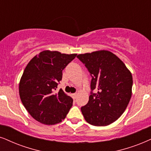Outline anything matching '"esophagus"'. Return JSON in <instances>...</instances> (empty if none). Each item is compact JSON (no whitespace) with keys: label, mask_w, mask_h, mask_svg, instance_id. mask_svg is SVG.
Returning <instances> with one entry per match:
<instances>
[{"label":"esophagus","mask_w":151,"mask_h":151,"mask_svg":"<svg viewBox=\"0 0 151 151\" xmlns=\"http://www.w3.org/2000/svg\"><path fill=\"white\" fill-rule=\"evenodd\" d=\"M72 97H73V98L75 99V98H77V93H73V94H72Z\"/></svg>","instance_id":"obj_1"}]
</instances>
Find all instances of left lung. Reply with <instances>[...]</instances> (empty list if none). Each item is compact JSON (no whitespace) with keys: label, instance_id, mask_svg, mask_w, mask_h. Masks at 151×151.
Listing matches in <instances>:
<instances>
[{"label":"left lung","instance_id":"8db88e82","mask_svg":"<svg viewBox=\"0 0 151 151\" xmlns=\"http://www.w3.org/2000/svg\"><path fill=\"white\" fill-rule=\"evenodd\" d=\"M92 80L91 90L98 93L89 96L87 104L81 108L87 123L95 126H106L121 116L132 96V76L124 63L114 53L100 50L79 54Z\"/></svg>","mask_w":151,"mask_h":151}]
</instances>
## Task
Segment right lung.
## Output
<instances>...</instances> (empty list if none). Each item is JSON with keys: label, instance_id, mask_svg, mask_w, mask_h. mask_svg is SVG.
<instances>
[{"label": "right lung", "instance_id": "right-lung-1", "mask_svg": "<svg viewBox=\"0 0 151 151\" xmlns=\"http://www.w3.org/2000/svg\"><path fill=\"white\" fill-rule=\"evenodd\" d=\"M57 51L45 50L28 63L21 77L19 91L22 104L36 121L55 125L66 117L73 99L62 89L55 93L63 70L77 56Z\"/></svg>", "mask_w": 151, "mask_h": 151}]
</instances>
